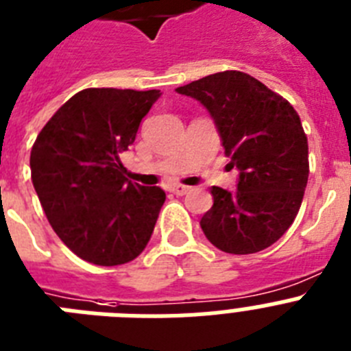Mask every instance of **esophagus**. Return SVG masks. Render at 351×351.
<instances>
[{
    "mask_svg": "<svg viewBox=\"0 0 351 351\" xmlns=\"http://www.w3.org/2000/svg\"><path fill=\"white\" fill-rule=\"evenodd\" d=\"M171 193L176 194V196H184V194H187L191 191V187H187V185H182V184H175L171 185Z\"/></svg>",
    "mask_w": 351,
    "mask_h": 351,
    "instance_id": "34e87169",
    "label": "esophagus"
}]
</instances>
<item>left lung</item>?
<instances>
[{"label":"left lung","instance_id":"obj_1","mask_svg":"<svg viewBox=\"0 0 351 351\" xmlns=\"http://www.w3.org/2000/svg\"><path fill=\"white\" fill-rule=\"evenodd\" d=\"M198 99L219 132L237 189L212 187L214 205L199 225L221 252L266 250L293 225L308 180V144L287 99L241 71H223L178 87Z\"/></svg>","mask_w":351,"mask_h":351}]
</instances>
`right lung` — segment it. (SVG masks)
<instances>
[{
    "instance_id": "right-lung-1",
    "label": "right lung",
    "mask_w": 351,
    "mask_h": 351,
    "mask_svg": "<svg viewBox=\"0 0 351 351\" xmlns=\"http://www.w3.org/2000/svg\"><path fill=\"white\" fill-rule=\"evenodd\" d=\"M158 98L155 89H84L35 139L32 182L44 214L62 243L90 264H126L152 237L166 193L128 180L119 155Z\"/></svg>"
}]
</instances>
